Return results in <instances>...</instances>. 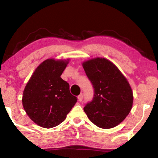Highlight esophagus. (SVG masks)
Listing matches in <instances>:
<instances>
[{"instance_id": "obj_1", "label": "esophagus", "mask_w": 158, "mask_h": 158, "mask_svg": "<svg viewBox=\"0 0 158 158\" xmlns=\"http://www.w3.org/2000/svg\"><path fill=\"white\" fill-rule=\"evenodd\" d=\"M83 98H84V96H83L82 94L79 95L78 96V100H79V102H81V101L83 100Z\"/></svg>"}]
</instances>
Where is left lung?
Listing matches in <instances>:
<instances>
[{"label": "left lung", "mask_w": 158, "mask_h": 158, "mask_svg": "<svg viewBox=\"0 0 158 158\" xmlns=\"http://www.w3.org/2000/svg\"><path fill=\"white\" fill-rule=\"evenodd\" d=\"M94 89L84 110L95 125L109 129L121 123L131 111L133 93L126 78L111 61L96 58L83 63Z\"/></svg>", "instance_id": "8db88e82"}]
</instances>
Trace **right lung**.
I'll return each mask as SVG.
<instances>
[{
  "instance_id": "right-lung-1",
  "label": "right lung",
  "mask_w": 158,
  "mask_h": 158,
  "mask_svg": "<svg viewBox=\"0 0 158 158\" xmlns=\"http://www.w3.org/2000/svg\"><path fill=\"white\" fill-rule=\"evenodd\" d=\"M68 60L47 59L36 68L23 90L22 104L26 114L44 128L57 126L77 102L69 85L61 78Z\"/></svg>"
}]
</instances>
